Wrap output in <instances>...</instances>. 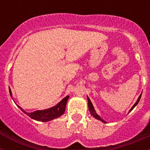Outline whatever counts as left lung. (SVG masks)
Returning <instances> with one entry per match:
<instances>
[{
  "label": "left lung",
  "instance_id": "obj_1",
  "mask_svg": "<svg viewBox=\"0 0 150 150\" xmlns=\"http://www.w3.org/2000/svg\"><path fill=\"white\" fill-rule=\"evenodd\" d=\"M141 95H142V94H141ZM141 95H140V96H139V98H138V99H137V101H136V103H135V104H134V106H133V107H132V109L130 110V111H132V110L134 109V107L135 106H136V105H137V104H138V102L140 101V98H141ZM87 98H88V110H89V112H90V113H91V115H92V116H93L95 118V119H97V120H100V121H101V122H103L106 123V122H105V121H104V120H102L101 118H100V116H99L98 115V114H97V113H96V112H95V109H94V107H93V105H92V104H91V100H90V99L88 98V97H87Z\"/></svg>",
  "mask_w": 150,
  "mask_h": 150
}]
</instances>
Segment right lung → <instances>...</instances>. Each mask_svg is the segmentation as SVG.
<instances>
[{
  "instance_id": "obj_1",
  "label": "right lung",
  "mask_w": 150,
  "mask_h": 150,
  "mask_svg": "<svg viewBox=\"0 0 150 150\" xmlns=\"http://www.w3.org/2000/svg\"><path fill=\"white\" fill-rule=\"evenodd\" d=\"M10 96H12L11 91H10ZM69 98V96L67 95V97H65L64 98L62 99L59 104L55 105V107H52L50 109H46L44 110H37L34 111L33 112H27L24 110L22 108H21L19 106H18L19 108L21 109V110L23 112H25L26 115L30 117L33 120H38V121L40 122H48L52 120H54L55 118L59 117L60 116H62V114H64V112L65 111V107L66 104H67V101Z\"/></svg>"
}]
</instances>
